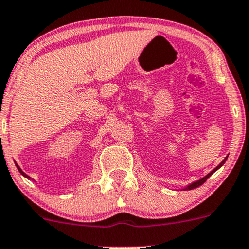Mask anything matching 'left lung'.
<instances>
[{
    "label": "left lung",
    "mask_w": 249,
    "mask_h": 249,
    "mask_svg": "<svg viewBox=\"0 0 249 249\" xmlns=\"http://www.w3.org/2000/svg\"><path fill=\"white\" fill-rule=\"evenodd\" d=\"M226 160H227V157L224 159L223 161H221V162L218 164L217 167H215V168L213 169V170H211L210 173L208 174V175H205L204 178H202L200 179H198V181H196V182H193V183H190V184H188L187 187H184V188H182V190H193V189H195V188H197V187H199V185H202L203 183H204V182L206 181V179H208L209 178H210V176L212 175V174H213L214 172H217L218 169L220 168V167H223V164L226 162Z\"/></svg>",
    "instance_id": "1"
}]
</instances>
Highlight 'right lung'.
I'll return each instance as SVG.
<instances>
[{
  "instance_id": "1",
  "label": "right lung",
  "mask_w": 249,
  "mask_h": 249,
  "mask_svg": "<svg viewBox=\"0 0 249 249\" xmlns=\"http://www.w3.org/2000/svg\"><path fill=\"white\" fill-rule=\"evenodd\" d=\"M15 163H16V162H15ZM16 167H17V169H18V170H19V173H20V174H22V175L24 176V178H29V179H32V181H35V179H34V178H30V176L28 175V174H25V173H24V172H23V170H22V169H20V167H19V166H18V164H17V163H16Z\"/></svg>"
}]
</instances>
